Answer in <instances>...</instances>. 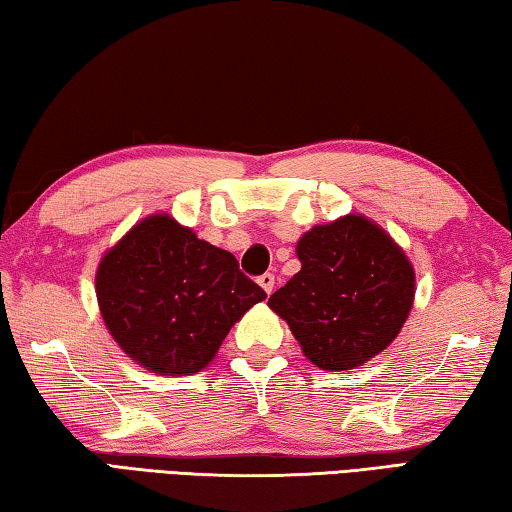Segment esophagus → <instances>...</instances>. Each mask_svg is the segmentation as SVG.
Listing matches in <instances>:
<instances>
[{
	"mask_svg": "<svg viewBox=\"0 0 512 512\" xmlns=\"http://www.w3.org/2000/svg\"><path fill=\"white\" fill-rule=\"evenodd\" d=\"M257 282H259V287H262L266 293H271L273 287H275V275L273 273H264V275L257 277Z\"/></svg>",
	"mask_w": 512,
	"mask_h": 512,
	"instance_id": "esophagus-1",
	"label": "esophagus"
}]
</instances>
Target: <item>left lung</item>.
<instances>
[{"label": "left lung", "instance_id": "8db88e82", "mask_svg": "<svg viewBox=\"0 0 512 512\" xmlns=\"http://www.w3.org/2000/svg\"><path fill=\"white\" fill-rule=\"evenodd\" d=\"M296 253L302 268L268 307L314 366L352 370L395 341L413 307L415 271L377 223L348 214L314 225Z\"/></svg>", "mask_w": 512, "mask_h": 512}]
</instances>
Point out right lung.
<instances>
[{
    "label": "right lung",
    "instance_id": "add662e5",
    "mask_svg": "<svg viewBox=\"0 0 512 512\" xmlns=\"http://www.w3.org/2000/svg\"><path fill=\"white\" fill-rule=\"evenodd\" d=\"M266 298L237 259L169 214L126 232L97 268V300L112 339L158 375H192L210 363L230 327Z\"/></svg>",
    "mask_w": 512,
    "mask_h": 512
}]
</instances>
